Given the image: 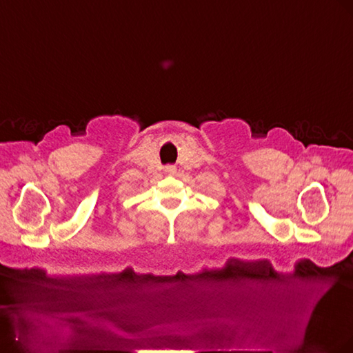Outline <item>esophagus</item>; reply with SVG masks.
<instances>
[{
    "mask_svg": "<svg viewBox=\"0 0 353 353\" xmlns=\"http://www.w3.org/2000/svg\"><path fill=\"white\" fill-rule=\"evenodd\" d=\"M165 172H166L168 175H174V174L176 172V168H175L174 165H168V166L165 168Z\"/></svg>",
    "mask_w": 353,
    "mask_h": 353,
    "instance_id": "obj_1",
    "label": "esophagus"
}]
</instances>
